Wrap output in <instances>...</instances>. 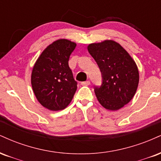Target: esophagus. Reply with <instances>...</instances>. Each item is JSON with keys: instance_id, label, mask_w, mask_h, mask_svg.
Segmentation results:
<instances>
[{"instance_id": "34e87169", "label": "esophagus", "mask_w": 161, "mask_h": 161, "mask_svg": "<svg viewBox=\"0 0 161 161\" xmlns=\"http://www.w3.org/2000/svg\"><path fill=\"white\" fill-rule=\"evenodd\" d=\"M90 84V80H86V81H84V82H81V85L83 86H87V85Z\"/></svg>"}]
</instances>
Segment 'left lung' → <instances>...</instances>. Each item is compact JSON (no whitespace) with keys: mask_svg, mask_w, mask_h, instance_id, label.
I'll return each mask as SVG.
<instances>
[{"mask_svg":"<svg viewBox=\"0 0 161 161\" xmlns=\"http://www.w3.org/2000/svg\"><path fill=\"white\" fill-rule=\"evenodd\" d=\"M87 50L103 77L101 86L94 88L98 101L108 110L121 108L131 101L139 84L135 61L121 45L111 40L90 43Z\"/></svg>","mask_w":161,"mask_h":161,"instance_id":"8db88e82","label":"left lung"}]
</instances>
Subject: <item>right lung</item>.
Masks as SVG:
<instances>
[{"mask_svg":"<svg viewBox=\"0 0 161 161\" xmlns=\"http://www.w3.org/2000/svg\"><path fill=\"white\" fill-rule=\"evenodd\" d=\"M76 43L67 39L53 42L43 51L31 72L34 93L43 107L50 111L65 108L77 90V81L69 66L70 55Z\"/></svg>","mask_w":161,"mask_h":161,"instance_id":"add662e5","label":"right lung"}]
</instances>
